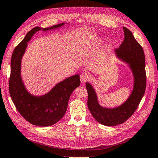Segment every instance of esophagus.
Listing matches in <instances>:
<instances>
[{
	"label": "esophagus",
	"instance_id": "esophagus-1",
	"mask_svg": "<svg viewBox=\"0 0 158 158\" xmlns=\"http://www.w3.org/2000/svg\"><path fill=\"white\" fill-rule=\"evenodd\" d=\"M89 79V75L86 73V72H84V73H82L80 75V80L81 82L84 83L88 81Z\"/></svg>",
	"mask_w": 158,
	"mask_h": 158
}]
</instances>
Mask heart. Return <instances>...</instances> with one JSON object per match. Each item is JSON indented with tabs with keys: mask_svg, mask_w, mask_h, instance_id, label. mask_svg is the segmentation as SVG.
<instances>
[{
	"mask_svg": "<svg viewBox=\"0 0 158 158\" xmlns=\"http://www.w3.org/2000/svg\"><path fill=\"white\" fill-rule=\"evenodd\" d=\"M104 40H104V38H98V40L97 41L99 43H102V42H103Z\"/></svg>",
	"mask_w": 158,
	"mask_h": 158,
	"instance_id": "1",
	"label": "heart"
}]
</instances>
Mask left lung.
I'll list each match as a JSON object with an SVG mask.
<instances>
[{
  "label": "left lung",
  "mask_w": 158,
  "mask_h": 158,
  "mask_svg": "<svg viewBox=\"0 0 158 158\" xmlns=\"http://www.w3.org/2000/svg\"><path fill=\"white\" fill-rule=\"evenodd\" d=\"M123 29L124 40L114 51L118 58L128 64L134 76L133 90L128 98L116 108L102 107L98 102L95 89L89 83L86 84L89 112L98 122L107 126L121 124L130 118L137 109L146 90V74L143 50L130 30L126 27H123Z\"/></svg>",
  "instance_id": "8db88e82"
}]
</instances>
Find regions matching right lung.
Wrapping results in <instances>:
<instances>
[{
  "label": "right lung",
  "instance_id": "add662e5",
  "mask_svg": "<svg viewBox=\"0 0 158 158\" xmlns=\"http://www.w3.org/2000/svg\"><path fill=\"white\" fill-rule=\"evenodd\" d=\"M64 23L50 28L36 27L31 30L24 39L15 48L10 62L9 92L16 110L25 120L33 125L41 127L52 126L64 116L72 92L80 85V76L76 74L58 83L43 96L30 94L21 78V60L27 47L28 42L39 31L58 28Z\"/></svg>",
  "mask_w": 158,
  "mask_h": 158
}]
</instances>
